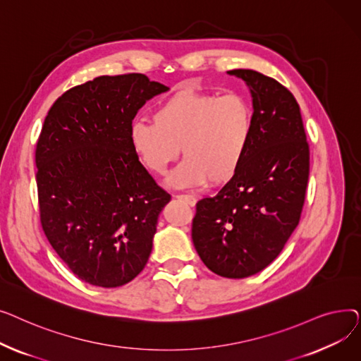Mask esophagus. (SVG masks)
<instances>
[{"label": "esophagus", "mask_w": 361, "mask_h": 361, "mask_svg": "<svg viewBox=\"0 0 361 361\" xmlns=\"http://www.w3.org/2000/svg\"><path fill=\"white\" fill-rule=\"evenodd\" d=\"M174 197L176 199H178V200H183V202H185L187 204H190V206H195L196 204V197L195 196H192V195H174Z\"/></svg>", "instance_id": "34e87169"}]
</instances>
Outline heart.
I'll use <instances>...</instances> for the list:
<instances>
[{
	"label": "heart",
	"mask_w": 361,
	"mask_h": 361,
	"mask_svg": "<svg viewBox=\"0 0 361 361\" xmlns=\"http://www.w3.org/2000/svg\"><path fill=\"white\" fill-rule=\"evenodd\" d=\"M255 127V109L244 94L181 89L157 106L152 121L131 124L130 145L155 176L168 173L183 147L185 159L169 177L173 187L221 185L238 173Z\"/></svg>",
	"instance_id": "1"
}]
</instances>
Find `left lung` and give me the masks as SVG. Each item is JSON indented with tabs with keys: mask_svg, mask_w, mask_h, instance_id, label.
<instances>
[{
	"mask_svg": "<svg viewBox=\"0 0 361 361\" xmlns=\"http://www.w3.org/2000/svg\"><path fill=\"white\" fill-rule=\"evenodd\" d=\"M250 87L256 127L238 173L216 196L196 204L192 238L219 276L247 278L272 263L298 225L310 171L300 106L279 82L255 70H231Z\"/></svg>",
	"mask_w": 361,
	"mask_h": 361,
	"instance_id": "left-lung-1",
	"label": "left lung"
}]
</instances>
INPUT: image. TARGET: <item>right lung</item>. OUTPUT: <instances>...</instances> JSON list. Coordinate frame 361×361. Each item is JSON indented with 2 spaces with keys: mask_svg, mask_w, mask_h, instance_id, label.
I'll use <instances>...</instances> for the list:
<instances>
[{
  "mask_svg": "<svg viewBox=\"0 0 361 361\" xmlns=\"http://www.w3.org/2000/svg\"><path fill=\"white\" fill-rule=\"evenodd\" d=\"M165 90L140 73L101 75L63 93L45 117L35 152L41 225L90 286H124L147 263L171 196L131 149L130 127Z\"/></svg>",
  "mask_w": 361,
  "mask_h": 361,
  "instance_id": "obj_1",
  "label": "right lung"
}]
</instances>
